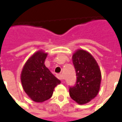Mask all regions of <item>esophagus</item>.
<instances>
[{"label":"esophagus","instance_id":"1","mask_svg":"<svg viewBox=\"0 0 122 122\" xmlns=\"http://www.w3.org/2000/svg\"><path fill=\"white\" fill-rule=\"evenodd\" d=\"M57 77L59 79H60V80H63L64 79V77H63V75H62V74H58L57 75Z\"/></svg>","mask_w":122,"mask_h":122}]
</instances>
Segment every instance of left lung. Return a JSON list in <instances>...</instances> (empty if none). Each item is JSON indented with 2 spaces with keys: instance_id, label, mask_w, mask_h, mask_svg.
<instances>
[{
  "instance_id": "8db88e82",
  "label": "left lung",
  "mask_w": 122,
  "mask_h": 122,
  "mask_svg": "<svg viewBox=\"0 0 122 122\" xmlns=\"http://www.w3.org/2000/svg\"><path fill=\"white\" fill-rule=\"evenodd\" d=\"M72 60L77 81L75 86L69 88L70 96L79 105L86 104L94 98L99 92L101 70L96 60L85 50H77Z\"/></svg>"
}]
</instances>
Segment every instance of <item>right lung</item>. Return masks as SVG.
<instances>
[{
	"label": "right lung",
	"mask_w": 122,
	"mask_h": 122,
	"mask_svg": "<svg viewBox=\"0 0 122 122\" xmlns=\"http://www.w3.org/2000/svg\"><path fill=\"white\" fill-rule=\"evenodd\" d=\"M47 54L39 51L27 60L22 68L21 81L24 90L31 99L42 102L50 98L60 81L45 65Z\"/></svg>",
	"instance_id": "1"
}]
</instances>
